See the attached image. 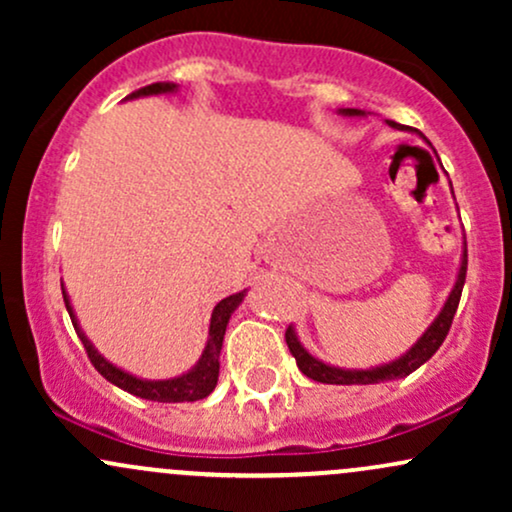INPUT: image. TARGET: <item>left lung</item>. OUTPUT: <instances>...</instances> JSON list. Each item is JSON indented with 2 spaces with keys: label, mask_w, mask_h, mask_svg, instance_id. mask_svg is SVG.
Here are the masks:
<instances>
[{
  "label": "left lung",
  "mask_w": 512,
  "mask_h": 512,
  "mask_svg": "<svg viewBox=\"0 0 512 512\" xmlns=\"http://www.w3.org/2000/svg\"><path fill=\"white\" fill-rule=\"evenodd\" d=\"M342 113L344 115H363V110L346 108V110H342ZM387 125L397 127V129H407V127L397 125V122H392V120H387ZM464 279H467V248H464L462 267H460V274H457L455 289L450 291L448 303L443 305L440 315L436 317V320H433V325L424 332V337H421L419 342L411 346L407 354H404L402 358H397V361L387 363V366L370 368V370H342V368L327 366V363L317 361V358H313L308 354V351L303 349L301 342L296 339V332H293V327L286 330V344H289V351L293 354V358H296L298 370H301L303 375H308L310 380H317V383H325V385H373V383H387V380L404 378V375L414 373L416 368L424 366L428 358H431L440 349V344L445 342V337H448L450 325H452V317H455L457 305H460Z\"/></svg>",
  "instance_id": "1"
}]
</instances>
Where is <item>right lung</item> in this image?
I'll list each match as a JSON object with an SVG mask.
<instances>
[{
	"label": "right lung",
	"instance_id": "obj_1",
	"mask_svg": "<svg viewBox=\"0 0 512 512\" xmlns=\"http://www.w3.org/2000/svg\"><path fill=\"white\" fill-rule=\"evenodd\" d=\"M175 91V84H151L139 88V91L132 93V98L137 96H151V93H168ZM64 305H67V313L72 317V325L76 334H79L81 344H84L88 358H91L93 368L103 375L105 380L122 387V390L129 392V395H137L142 399H151V402H197V399H204L211 395V390L216 387V380H219V354L223 346V334H226V325L231 320V313L238 308L240 301H243L245 293H233V296L223 298L221 303H216L214 313H211V325H209V342L207 349H204L202 358L190 373L180 375V378L173 380H158V383H151V380H139L134 375L125 373V370L115 368L113 363H108L105 358L93 349L91 342L84 337L81 327L76 325V317L72 305H69L67 293L62 289Z\"/></svg>",
	"mask_w": 512,
	"mask_h": 512
}]
</instances>
